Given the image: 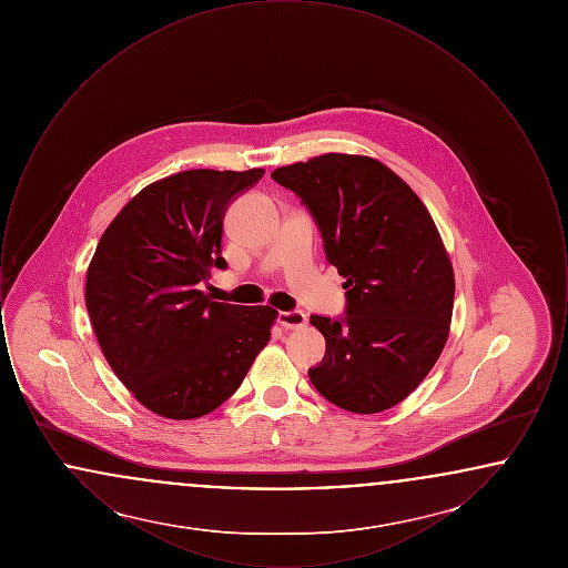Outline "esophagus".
Masks as SVG:
<instances>
[{
    "instance_id": "1",
    "label": "esophagus",
    "mask_w": 568,
    "mask_h": 568,
    "mask_svg": "<svg viewBox=\"0 0 568 568\" xmlns=\"http://www.w3.org/2000/svg\"><path fill=\"white\" fill-rule=\"evenodd\" d=\"M276 322L285 329H300L306 325V315L302 311H281L276 315Z\"/></svg>"
}]
</instances>
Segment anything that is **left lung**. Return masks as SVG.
<instances>
[{
  "label": "left lung",
  "mask_w": 568,
  "mask_h": 568,
  "mask_svg": "<svg viewBox=\"0 0 568 568\" xmlns=\"http://www.w3.org/2000/svg\"><path fill=\"white\" fill-rule=\"evenodd\" d=\"M271 176L308 209L327 262L345 276V315H311L325 336L311 383L352 413L398 405L449 336L456 281L433 216L398 174L364 155L327 153Z\"/></svg>",
  "instance_id": "left-lung-1"
}]
</instances>
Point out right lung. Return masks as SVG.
Listing matches in <instances>:
<instances>
[{
	"label": "right lung",
	"instance_id": "obj_1",
	"mask_svg": "<svg viewBox=\"0 0 568 568\" xmlns=\"http://www.w3.org/2000/svg\"><path fill=\"white\" fill-rule=\"evenodd\" d=\"M262 168L187 170L140 191L102 234L84 302L110 368L140 405L195 419L223 405L271 341L276 311L213 302L227 206Z\"/></svg>",
	"mask_w": 568,
	"mask_h": 568
}]
</instances>
